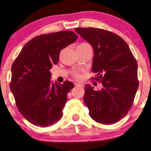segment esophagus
<instances>
[{
	"instance_id": "34e87169",
	"label": "esophagus",
	"mask_w": 151,
	"mask_h": 151,
	"mask_svg": "<svg viewBox=\"0 0 151 151\" xmlns=\"http://www.w3.org/2000/svg\"><path fill=\"white\" fill-rule=\"evenodd\" d=\"M75 86H79V87H83V84L81 83H75Z\"/></svg>"
}]
</instances>
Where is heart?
<instances>
[{"label":"heart","instance_id":"obj_1","mask_svg":"<svg viewBox=\"0 0 151 151\" xmlns=\"http://www.w3.org/2000/svg\"><path fill=\"white\" fill-rule=\"evenodd\" d=\"M86 44H86V43H82V44H79L77 47H78V46H83V45H86ZM73 76H74V77H75V78H78V79H80V78H81V74H80V73H78V72H76L75 73H74V74H73Z\"/></svg>","mask_w":151,"mask_h":151}]
</instances>
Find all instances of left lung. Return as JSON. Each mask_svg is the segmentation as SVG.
Segmentation results:
<instances>
[{"instance_id":"left-lung-1","label":"left lung","mask_w":151,"mask_h":151,"mask_svg":"<svg viewBox=\"0 0 151 151\" xmlns=\"http://www.w3.org/2000/svg\"><path fill=\"white\" fill-rule=\"evenodd\" d=\"M93 49L92 71L103 85L94 90L85 86L83 101L89 115L101 124H112L125 117L133 104L139 88L137 63L128 44L111 32L96 28H76Z\"/></svg>"}]
</instances>
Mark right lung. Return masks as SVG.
<instances>
[{"instance_id": "right-lung-1", "label": "right lung", "mask_w": 151, "mask_h": 151, "mask_svg": "<svg viewBox=\"0 0 151 151\" xmlns=\"http://www.w3.org/2000/svg\"><path fill=\"white\" fill-rule=\"evenodd\" d=\"M78 36L72 31L42 34L28 41L13 62L10 88L20 113L34 125L48 127L62 117L68 93L74 85L50 80V69L61 50Z\"/></svg>"}]
</instances>
